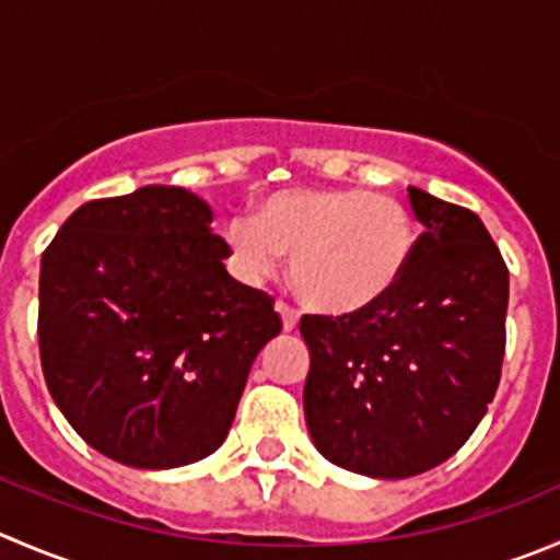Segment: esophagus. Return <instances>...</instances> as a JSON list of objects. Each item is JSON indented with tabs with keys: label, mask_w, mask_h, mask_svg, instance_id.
<instances>
[{
	"label": "esophagus",
	"mask_w": 560,
	"mask_h": 560,
	"mask_svg": "<svg viewBox=\"0 0 560 560\" xmlns=\"http://www.w3.org/2000/svg\"><path fill=\"white\" fill-rule=\"evenodd\" d=\"M276 312L281 314V323H284V330H295L298 328V317H301V314H298L295 308L290 306V303L276 301Z\"/></svg>",
	"instance_id": "34e87169"
}]
</instances>
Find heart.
Segmentation results:
<instances>
[{"mask_svg": "<svg viewBox=\"0 0 560 560\" xmlns=\"http://www.w3.org/2000/svg\"><path fill=\"white\" fill-rule=\"evenodd\" d=\"M232 273L265 284L284 268L298 295L323 314H358L394 292L416 252V224L399 199L361 188H292L224 226Z\"/></svg>", "mask_w": 560, "mask_h": 560, "instance_id": "b5f03b06", "label": "heart"}]
</instances>
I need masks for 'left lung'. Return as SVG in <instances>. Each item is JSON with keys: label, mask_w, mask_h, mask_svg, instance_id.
<instances>
[{"label": "left lung", "mask_w": 560, "mask_h": 560, "mask_svg": "<svg viewBox=\"0 0 560 560\" xmlns=\"http://www.w3.org/2000/svg\"><path fill=\"white\" fill-rule=\"evenodd\" d=\"M424 226L410 268L377 306L306 314L303 412L328 463L407 479L474 435L501 380L509 270L481 219L407 188Z\"/></svg>", "instance_id": "left-lung-1"}]
</instances>
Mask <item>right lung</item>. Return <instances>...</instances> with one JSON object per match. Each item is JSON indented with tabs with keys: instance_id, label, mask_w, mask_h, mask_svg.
Here are the masks:
<instances>
[{
	"instance_id": "obj_1",
	"label": "right lung",
	"mask_w": 560,
	"mask_h": 560,
	"mask_svg": "<svg viewBox=\"0 0 560 560\" xmlns=\"http://www.w3.org/2000/svg\"><path fill=\"white\" fill-rule=\"evenodd\" d=\"M213 210L177 186L86 202L40 259L46 385L103 457L170 470L230 435L273 298L232 279Z\"/></svg>"
}]
</instances>
